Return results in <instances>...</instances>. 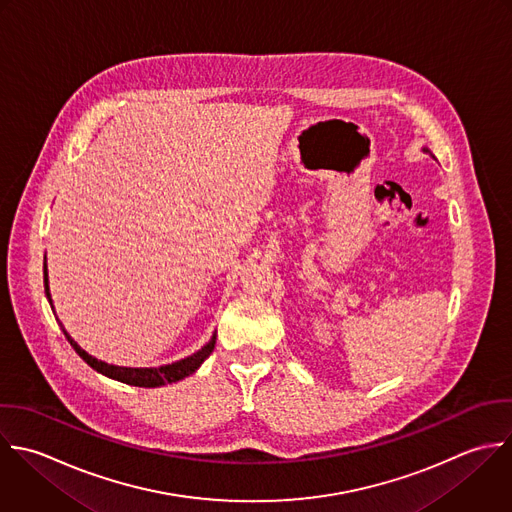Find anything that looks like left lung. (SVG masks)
<instances>
[{"label":"left lung","mask_w":512,"mask_h":512,"mask_svg":"<svg viewBox=\"0 0 512 512\" xmlns=\"http://www.w3.org/2000/svg\"><path fill=\"white\" fill-rule=\"evenodd\" d=\"M423 151H425V153H431L427 147H423ZM431 155H433V153H431ZM433 157H435V155H433Z\"/></svg>","instance_id":"left-lung-1"}]
</instances>
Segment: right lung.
Segmentation results:
<instances>
[{
	"mask_svg": "<svg viewBox=\"0 0 512 512\" xmlns=\"http://www.w3.org/2000/svg\"><path fill=\"white\" fill-rule=\"evenodd\" d=\"M43 287H45V297L53 309V301H51V293H49V279H47V265L43 263ZM61 325V323H59ZM63 329V327H61ZM63 335L65 339L69 341V345L75 349V353L97 373L113 379V381H119V383H125V385H131V387H145V389H155V387H163L167 383H177L189 375H193L201 365L203 361L213 353L215 349V339L217 335L213 333V337L209 339V343H205L197 353L181 359V361H175L171 365H161V367H139V369H133V367H117V365H107L103 361H97L95 357H91L87 351H83L71 337L69 333L63 329Z\"/></svg>",
	"mask_w": 512,
	"mask_h": 512,
	"instance_id": "obj_1",
	"label": "right lung"
}]
</instances>
